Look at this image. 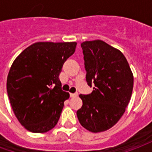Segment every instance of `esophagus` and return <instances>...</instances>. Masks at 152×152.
<instances>
[{
	"label": "esophagus",
	"instance_id": "34e87169",
	"mask_svg": "<svg viewBox=\"0 0 152 152\" xmlns=\"http://www.w3.org/2000/svg\"><path fill=\"white\" fill-rule=\"evenodd\" d=\"M78 95V94H70V96L72 97V98H73V97H76V96Z\"/></svg>",
	"mask_w": 152,
	"mask_h": 152
}]
</instances>
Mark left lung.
Masks as SVG:
<instances>
[{
    "mask_svg": "<svg viewBox=\"0 0 152 152\" xmlns=\"http://www.w3.org/2000/svg\"><path fill=\"white\" fill-rule=\"evenodd\" d=\"M90 94H80V123L93 133L113 127L124 115L134 88V75L121 50L101 40L81 43Z\"/></svg>",
    "mask_w": 152,
    "mask_h": 152,
    "instance_id": "8db88e82",
    "label": "left lung"
}]
</instances>
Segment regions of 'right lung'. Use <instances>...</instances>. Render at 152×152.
I'll return each mask as SVG.
<instances>
[{
	"label": "right lung",
	"mask_w": 152,
	"mask_h": 152,
	"mask_svg": "<svg viewBox=\"0 0 152 152\" xmlns=\"http://www.w3.org/2000/svg\"><path fill=\"white\" fill-rule=\"evenodd\" d=\"M76 42H36L12 63L6 88L13 112L19 123L32 133H45L59 120L69 93L61 89L63 63Z\"/></svg>",
	"instance_id": "add662e5"
}]
</instances>
